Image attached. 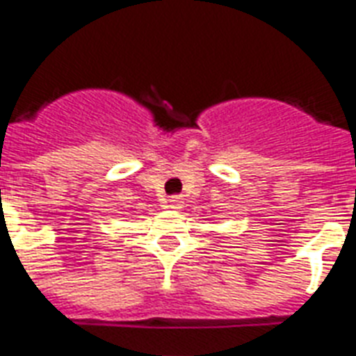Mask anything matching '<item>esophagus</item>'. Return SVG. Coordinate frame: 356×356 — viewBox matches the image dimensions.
<instances>
[{"instance_id":"esophagus-1","label":"esophagus","mask_w":356,"mask_h":356,"mask_svg":"<svg viewBox=\"0 0 356 356\" xmlns=\"http://www.w3.org/2000/svg\"><path fill=\"white\" fill-rule=\"evenodd\" d=\"M168 207L170 208H175V210H179V208H183V199L179 197V195H173V197L168 199Z\"/></svg>"}]
</instances>
